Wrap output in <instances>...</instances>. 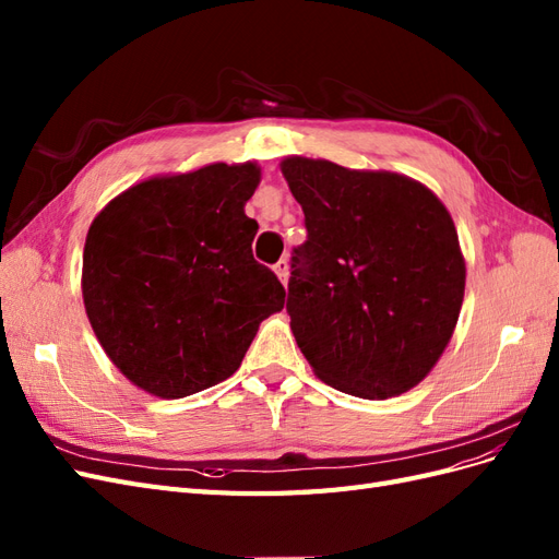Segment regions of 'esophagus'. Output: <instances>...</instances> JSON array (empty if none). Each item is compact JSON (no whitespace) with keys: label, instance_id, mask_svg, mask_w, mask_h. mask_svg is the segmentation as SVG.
Masks as SVG:
<instances>
[{"label":"esophagus","instance_id":"obj_1","mask_svg":"<svg viewBox=\"0 0 559 559\" xmlns=\"http://www.w3.org/2000/svg\"><path fill=\"white\" fill-rule=\"evenodd\" d=\"M275 275L280 277L282 284H286V280H289V261L280 259V261L275 263Z\"/></svg>","mask_w":559,"mask_h":559}]
</instances>
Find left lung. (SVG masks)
Listing matches in <instances>:
<instances>
[{
  "mask_svg": "<svg viewBox=\"0 0 559 559\" xmlns=\"http://www.w3.org/2000/svg\"><path fill=\"white\" fill-rule=\"evenodd\" d=\"M306 214L286 312L319 380L361 399L408 392L441 359L460 319L466 265L452 216L394 173L286 158Z\"/></svg>",
  "mask_w": 559,
  "mask_h": 559,
  "instance_id": "obj_1",
  "label": "left lung"
}]
</instances>
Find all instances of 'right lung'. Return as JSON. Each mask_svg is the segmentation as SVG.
Returning <instances> with one entry per match:
<instances>
[{
  "mask_svg": "<svg viewBox=\"0 0 559 559\" xmlns=\"http://www.w3.org/2000/svg\"><path fill=\"white\" fill-rule=\"evenodd\" d=\"M261 170L214 163L114 198L83 247V306L114 366L144 392L183 399L230 378L284 286L251 253L245 214Z\"/></svg>",
  "mask_w": 559,
  "mask_h": 559,
  "instance_id": "obj_1",
  "label": "right lung"
}]
</instances>
